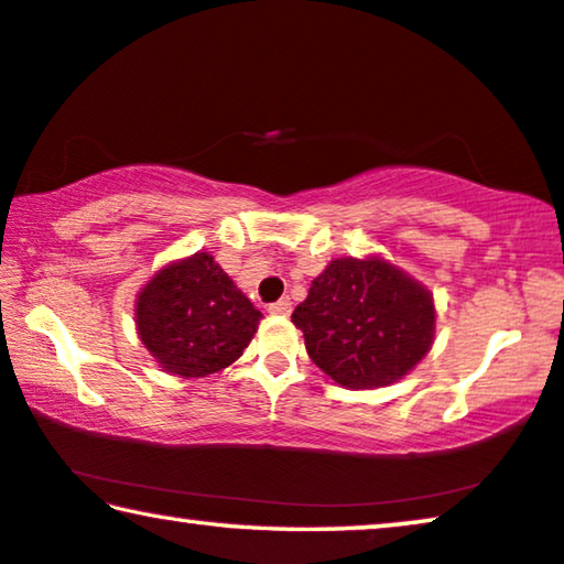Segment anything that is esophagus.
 I'll return each instance as SVG.
<instances>
[{
	"label": "esophagus",
	"instance_id": "1",
	"mask_svg": "<svg viewBox=\"0 0 564 564\" xmlns=\"http://www.w3.org/2000/svg\"><path fill=\"white\" fill-rule=\"evenodd\" d=\"M268 311H271V314H291V301L289 299H279V301H273L271 306H268Z\"/></svg>",
	"mask_w": 564,
	"mask_h": 564
}]
</instances>
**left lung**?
Segmentation results:
<instances>
[{
  "label": "left lung",
  "mask_w": 564,
  "mask_h": 564,
  "mask_svg": "<svg viewBox=\"0 0 564 564\" xmlns=\"http://www.w3.org/2000/svg\"><path fill=\"white\" fill-rule=\"evenodd\" d=\"M306 351L334 382L382 388L405 377L433 344L435 308L423 285L380 258H339L311 281L291 314Z\"/></svg>",
  "instance_id": "8db88e82"
}]
</instances>
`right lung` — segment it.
Here are the masks:
<instances>
[{"label":"right lung","mask_w":564,"mask_h":564,"mask_svg":"<svg viewBox=\"0 0 564 564\" xmlns=\"http://www.w3.org/2000/svg\"><path fill=\"white\" fill-rule=\"evenodd\" d=\"M258 322L260 311L207 253L159 271L137 301L141 341L180 377H207L232 365Z\"/></svg>","instance_id":"1"}]
</instances>
